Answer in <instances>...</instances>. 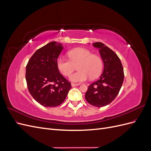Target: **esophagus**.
<instances>
[{
    "label": "esophagus",
    "mask_w": 151,
    "mask_h": 151,
    "mask_svg": "<svg viewBox=\"0 0 151 151\" xmlns=\"http://www.w3.org/2000/svg\"><path fill=\"white\" fill-rule=\"evenodd\" d=\"M79 85H80V84H74V83H72V84H71V86H72V87L78 86H79Z\"/></svg>",
    "instance_id": "obj_1"
}]
</instances>
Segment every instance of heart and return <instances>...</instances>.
Returning <instances> with one entry per match:
<instances>
[{
	"mask_svg": "<svg viewBox=\"0 0 151 151\" xmlns=\"http://www.w3.org/2000/svg\"><path fill=\"white\" fill-rule=\"evenodd\" d=\"M70 60L59 57L57 60V66L63 76H68L75 69L77 65V71L72 74L69 79L74 83H81L88 79L96 78L101 74L103 62L99 57L93 55L89 50L77 48L68 52Z\"/></svg>",
	"mask_w": 151,
	"mask_h": 151,
	"instance_id": "heart-1",
	"label": "heart"
}]
</instances>
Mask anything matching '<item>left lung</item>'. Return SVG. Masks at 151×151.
<instances>
[{"mask_svg":"<svg viewBox=\"0 0 151 151\" xmlns=\"http://www.w3.org/2000/svg\"><path fill=\"white\" fill-rule=\"evenodd\" d=\"M98 49L104 69L99 79L90 84L85 94L86 101L96 107L111 103L121 89L124 73L120 58L112 50L101 42L93 43Z\"/></svg>","mask_w":151,"mask_h":151,"instance_id":"left-lung-1","label":"left lung"}]
</instances>
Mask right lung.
Returning a JSON list of instances; mask_svg holds the SVG:
<instances>
[{
  "label": "right lung",
  "mask_w": 151,
  "mask_h": 151,
  "mask_svg": "<svg viewBox=\"0 0 151 151\" xmlns=\"http://www.w3.org/2000/svg\"><path fill=\"white\" fill-rule=\"evenodd\" d=\"M63 47L50 42L36 50L26 69V80L33 98L45 107H55L65 99L71 84L60 74L57 60Z\"/></svg>",
  "instance_id": "add662e5"
}]
</instances>
